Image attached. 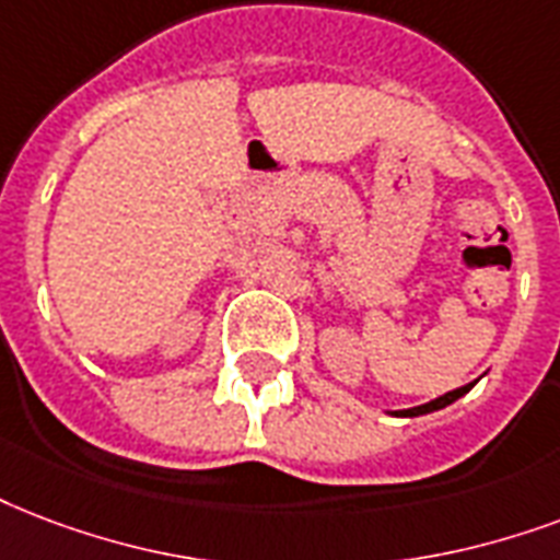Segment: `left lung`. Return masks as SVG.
Returning a JSON list of instances; mask_svg holds the SVG:
<instances>
[{
    "mask_svg": "<svg viewBox=\"0 0 560 560\" xmlns=\"http://www.w3.org/2000/svg\"><path fill=\"white\" fill-rule=\"evenodd\" d=\"M476 387V382L464 384V387H455V390H450V394L438 396V399H432V402L425 405H417V408H405V411H394V417H422V413H432V411H441V408H446V405H452L455 399H460L464 394H469Z\"/></svg>",
    "mask_w": 560,
    "mask_h": 560,
    "instance_id": "left-lung-1",
    "label": "left lung"
}]
</instances>
